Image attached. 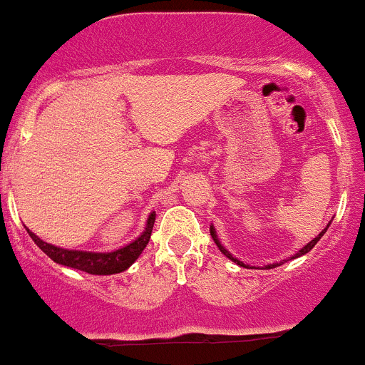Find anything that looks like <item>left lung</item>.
Here are the masks:
<instances>
[{
	"label": "left lung",
	"instance_id": "1",
	"mask_svg": "<svg viewBox=\"0 0 365 365\" xmlns=\"http://www.w3.org/2000/svg\"><path fill=\"white\" fill-rule=\"evenodd\" d=\"M328 225H330V223H328ZM328 225H327V229H328ZM327 229H323V230H321V232H319V234H317V236H316V237H314V240H312V241H310V243H307V245H305V247H304V248H302V250H298V254H294V255H293V257H291V259H297V257H300V255H305V254H307V252H310V250H312V248H314V247H316V243H317V241H319V240H321V237H323V234H324V232H327ZM211 237H212V240H215L216 247H218V248H220V252H222V254H223V255H225V257H229V259H230V261H234V262H236V264L243 266V268H248V264H245V262L237 261V259H236V257H232V255H230V254H229V252H227V248H225V247H223V245H222V243H220L218 236H216V230H215V227H212V225H211ZM284 262H286V261H284ZM284 262H275V264H268V266H266V268H268V269H272V268H277V266L284 264Z\"/></svg>",
	"mask_w": 365,
	"mask_h": 365
}]
</instances>
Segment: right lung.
Masks as SVG:
<instances>
[{
  "label": "right lung",
  "mask_w": 365,
  "mask_h": 365,
  "mask_svg": "<svg viewBox=\"0 0 365 365\" xmlns=\"http://www.w3.org/2000/svg\"><path fill=\"white\" fill-rule=\"evenodd\" d=\"M154 220H156V212H150L149 218H147L145 230L129 245L118 248V250L99 252V254H97V252L67 250V248L55 247V245L46 243L41 237L35 236L30 229L26 230L28 234H30L31 240L35 241V245H37L48 257H51L53 261L58 262V264L79 269V272H86L90 273V275H113V273H120L124 272V269H128L129 266L140 257V254H142L143 248L147 247V243H149L150 240Z\"/></svg>",
  "instance_id": "1"
}]
</instances>
